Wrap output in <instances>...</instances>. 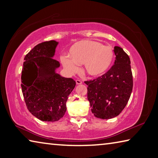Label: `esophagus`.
<instances>
[{
  "label": "esophagus",
  "instance_id": "obj_1",
  "mask_svg": "<svg viewBox=\"0 0 158 158\" xmlns=\"http://www.w3.org/2000/svg\"><path fill=\"white\" fill-rule=\"evenodd\" d=\"M76 84H77V85L81 84H82V81H80V80H79V79H77V80H76Z\"/></svg>",
  "mask_w": 158,
  "mask_h": 158
}]
</instances>
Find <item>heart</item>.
I'll use <instances>...</instances> for the list:
<instances>
[{"label":"heart","mask_w":158,"mask_h":158,"mask_svg":"<svg viewBox=\"0 0 158 158\" xmlns=\"http://www.w3.org/2000/svg\"><path fill=\"white\" fill-rule=\"evenodd\" d=\"M114 56L111 47L103 45L98 41L84 40L72 45L68 56H61L60 59L68 73H77L79 70V65L84 64V73L90 77L96 78L109 70Z\"/></svg>","instance_id":"obj_1"}]
</instances>
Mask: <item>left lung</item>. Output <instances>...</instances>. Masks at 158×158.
<instances>
[{
  "label": "left lung",
  "instance_id": "1",
  "mask_svg": "<svg viewBox=\"0 0 158 158\" xmlns=\"http://www.w3.org/2000/svg\"><path fill=\"white\" fill-rule=\"evenodd\" d=\"M114 52L116 60L107 73L85 81L92 113L101 119H110L121 114L132 90L130 58L120 47H115Z\"/></svg>",
  "mask_w": 158,
  "mask_h": 158
}]
</instances>
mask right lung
<instances>
[{"mask_svg": "<svg viewBox=\"0 0 158 158\" xmlns=\"http://www.w3.org/2000/svg\"><path fill=\"white\" fill-rule=\"evenodd\" d=\"M58 42L50 40L36 45L24 58L21 89L28 111L42 121H57L66 112V102L76 85L56 70L60 63L53 59Z\"/></svg>", "mask_w": 158, "mask_h": 158, "instance_id": "right-lung-1", "label": "right lung"}]
</instances>
